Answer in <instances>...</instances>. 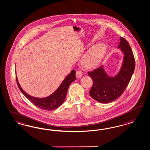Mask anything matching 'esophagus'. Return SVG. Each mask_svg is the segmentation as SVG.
Masks as SVG:
<instances>
[{
	"instance_id": "1",
	"label": "esophagus",
	"mask_w": 150,
	"mask_h": 150,
	"mask_svg": "<svg viewBox=\"0 0 150 150\" xmlns=\"http://www.w3.org/2000/svg\"><path fill=\"white\" fill-rule=\"evenodd\" d=\"M82 74H83L81 70H79L76 71V76L78 78L81 77L82 76Z\"/></svg>"
}]
</instances>
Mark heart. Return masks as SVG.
Masks as SVG:
<instances>
[{
    "label": "heart",
    "instance_id": "heart-1",
    "mask_svg": "<svg viewBox=\"0 0 150 150\" xmlns=\"http://www.w3.org/2000/svg\"><path fill=\"white\" fill-rule=\"evenodd\" d=\"M107 50V47L104 44H97L93 46L82 57V64L87 68L95 67L105 57Z\"/></svg>",
    "mask_w": 150,
    "mask_h": 150
}]
</instances>
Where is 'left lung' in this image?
Segmentation results:
<instances>
[{
	"label": "left lung",
	"mask_w": 150,
	"mask_h": 150,
	"mask_svg": "<svg viewBox=\"0 0 150 150\" xmlns=\"http://www.w3.org/2000/svg\"><path fill=\"white\" fill-rule=\"evenodd\" d=\"M118 48L124 55L121 69L114 77L108 76L102 67L88 72L93 81L90 95L100 103H108L122 95L135 70V61L132 48L128 42L122 37Z\"/></svg>",
	"instance_id": "left-lung-1"
}]
</instances>
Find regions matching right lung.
Instances as JSON below:
<instances>
[{"label": "right lung", "mask_w": 150, "mask_h": 150, "mask_svg": "<svg viewBox=\"0 0 150 150\" xmlns=\"http://www.w3.org/2000/svg\"><path fill=\"white\" fill-rule=\"evenodd\" d=\"M75 71H73L65 77L58 89L52 95L45 98H36L32 97L23 91L18 83V78L16 76L17 83L20 90L28 100L37 107L46 110H52L57 109L63 103L66 97L69 87L74 80H76Z\"/></svg>", "instance_id": "add662e5"}]
</instances>
